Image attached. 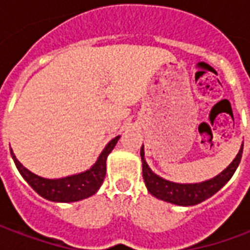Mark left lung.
Wrapping results in <instances>:
<instances>
[{
    "mask_svg": "<svg viewBox=\"0 0 250 250\" xmlns=\"http://www.w3.org/2000/svg\"><path fill=\"white\" fill-rule=\"evenodd\" d=\"M242 148H244V143L241 145V148L236 158L233 159V162L224 171L215 175L214 178H210L198 184H177V182H171L168 179L162 178L152 171L145 158V147L142 146V168H143V179H145L147 190L155 198L162 199L168 204L178 205V206H194V205L201 204L202 201L214 195L233 177L241 161Z\"/></svg>",
    "mask_w": 250,
    "mask_h": 250,
    "instance_id": "left-lung-1",
    "label": "left lung"
}]
</instances>
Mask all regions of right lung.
<instances>
[{
    "mask_svg": "<svg viewBox=\"0 0 250 250\" xmlns=\"http://www.w3.org/2000/svg\"><path fill=\"white\" fill-rule=\"evenodd\" d=\"M119 138L120 135L111 139L107 143V146L100 152L96 162L93 163L88 170L73 174V175H68V177H62V178L49 179L40 177L24 167L19 159L16 158L12 148H10V154L16 163V167L19 168L20 174L22 175V178L28 182V185L35 190L36 193L52 202L68 204V202H76V201L88 198L100 188L104 177H105V161H107L109 152L116 146Z\"/></svg>",
    "mask_w": 250,
    "mask_h": 250,
    "instance_id": "1",
    "label": "right lung"
}]
</instances>
